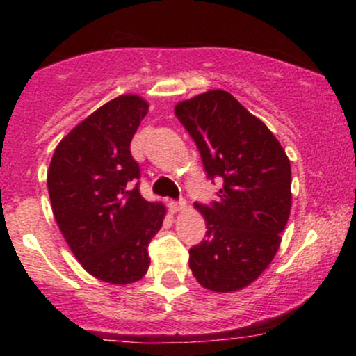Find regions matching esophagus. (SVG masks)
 Listing matches in <instances>:
<instances>
[{"mask_svg":"<svg viewBox=\"0 0 356 356\" xmlns=\"http://www.w3.org/2000/svg\"><path fill=\"white\" fill-rule=\"evenodd\" d=\"M168 207H170V210L172 211H175V213H177V211H182L186 208V201L184 200H179V201H170V203H168Z\"/></svg>","mask_w":356,"mask_h":356,"instance_id":"1","label":"esophagus"}]
</instances>
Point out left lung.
Segmentation results:
<instances>
[{
	"label": "left lung",
	"mask_w": 356,
	"mask_h": 356,
	"mask_svg": "<svg viewBox=\"0 0 356 356\" xmlns=\"http://www.w3.org/2000/svg\"><path fill=\"white\" fill-rule=\"evenodd\" d=\"M198 148L208 179L224 182L218 201L195 203L207 238L189 250L203 288L231 293L272 261L291 211V163L267 125L229 92L208 91L175 106Z\"/></svg>",
	"instance_id": "8db88e82"
}]
</instances>
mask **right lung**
I'll use <instances>...</instances> for the list:
<instances>
[{
  "label": "right lung",
  "mask_w": 356,
  "mask_h": 356,
  "mask_svg": "<svg viewBox=\"0 0 356 356\" xmlns=\"http://www.w3.org/2000/svg\"><path fill=\"white\" fill-rule=\"evenodd\" d=\"M146 113L139 96L111 99L68 132L49 163V200L67 245L89 274L111 284L148 272V245L163 224L165 207L141 196L131 155Z\"/></svg>",
  "instance_id": "1"
}]
</instances>
